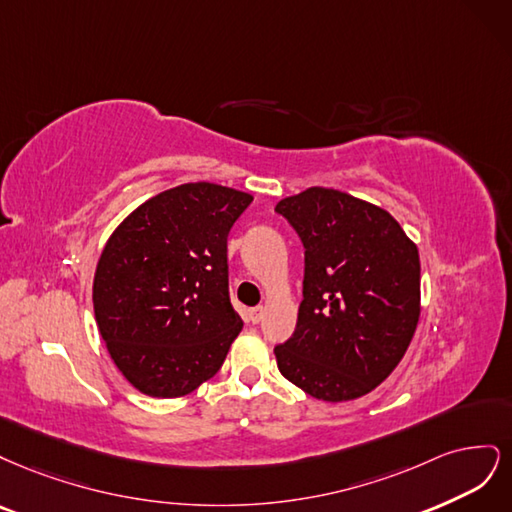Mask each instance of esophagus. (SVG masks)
I'll use <instances>...</instances> for the list:
<instances>
[{"instance_id":"esophagus-1","label":"esophagus","mask_w":512,"mask_h":512,"mask_svg":"<svg viewBox=\"0 0 512 512\" xmlns=\"http://www.w3.org/2000/svg\"><path fill=\"white\" fill-rule=\"evenodd\" d=\"M263 315H266V308H263V306L251 308V321H253V323H259V321L263 319Z\"/></svg>"}]
</instances>
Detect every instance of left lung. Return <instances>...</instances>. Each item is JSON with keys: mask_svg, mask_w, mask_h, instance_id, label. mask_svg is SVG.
<instances>
[{"mask_svg": "<svg viewBox=\"0 0 512 512\" xmlns=\"http://www.w3.org/2000/svg\"><path fill=\"white\" fill-rule=\"evenodd\" d=\"M276 212L304 242V300L274 349L280 374L323 402L370 393L400 364L421 315L417 244L387 210L310 187Z\"/></svg>", "mask_w": 512, "mask_h": 512, "instance_id": "1", "label": "left lung"}]
</instances>
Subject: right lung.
Instances as JSON below:
<instances>
[{
	"mask_svg": "<svg viewBox=\"0 0 512 512\" xmlns=\"http://www.w3.org/2000/svg\"><path fill=\"white\" fill-rule=\"evenodd\" d=\"M251 193L214 183L163 191L127 214L93 278L97 329L144 395L180 398L219 372L242 319L229 302L227 234Z\"/></svg>",
	"mask_w": 512,
	"mask_h": 512,
	"instance_id": "1",
	"label": "right lung"
}]
</instances>
